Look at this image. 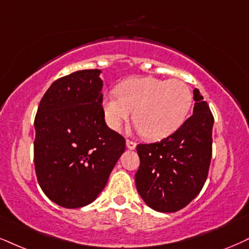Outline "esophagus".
<instances>
[{
    "instance_id": "obj_1",
    "label": "esophagus",
    "mask_w": 249,
    "mask_h": 249,
    "mask_svg": "<svg viewBox=\"0 0 249 249\" xmlns=\"http://www.w3.org/2000/svg\"><path fill=\"white\" fill-rule=\"evenodd\" d=\"M125 144H127V148L130 150H134L135 148H136V142H134V141H131V140H127Z\"/></svg>"
}]
</instances>
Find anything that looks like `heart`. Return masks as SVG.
Segmentation results:
<instances>
[{
    "label": "heart",
    "instance_id": "1",
    "mask_svg": "<svg viewBox=\"0 0 249 249\" xmlns=\"http://www.w3.org/2000/svg\"><path fill=\"white\" fill-rule=\"evenodd\" d=\"M193 103L192 90L179 79L135 77L122 82L104 99L107 124L119 130L130 119L145 137L158 140L183 124Z\"/></svg>",
    "mask_w": 249,
    "mask_h": 249
}]
</instances>
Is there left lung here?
<instances>
[{
	"label": "left lung",
	"mask_w": 249,
	"mask_h": 249,
	"mask_svg": "<svg viewBox=\"0 0 249 249\" xmlns=\"http://www.w3.org/2000/svg\"><path fill=\"white\" fill-rule=\"evenodd\" d=\"M194 112L160 142L139 144L140 167L135 174L143 201L159 213H176L203 188L213 156V115L197 89Z\"/></svg>",
	"instance_id": "1"
}]
</instances>
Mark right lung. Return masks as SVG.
<instances>
[{"instance_id": "right-lung-1", "label": "right lung", "mask_w": 249, "mask_h": 249, "mask_svg": "<svg viewBox=\"0 0 249 249\" xmlns=\"http://www.w3.org/2000/svg\"><path fill=\"white\" fill-rule=\"evenodd\" d=\"M100 72L79 70L56 79L36 114V179L60 207L93 202L125 149L124 137L105 122Z\"/></svg>"}]
</instances>
